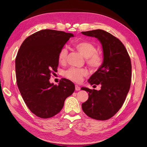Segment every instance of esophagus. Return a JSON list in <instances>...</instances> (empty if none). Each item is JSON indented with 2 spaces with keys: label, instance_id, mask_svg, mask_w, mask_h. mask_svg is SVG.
<instances>
[{
  "label": "esophagus",
  "instance_id": "34e87169",
  "mask_svg": "<svg viewBox=\"0 0 147 147\" xmlns=\"http://www.w3.org/2000/svg\"><path fill=\"white\" fill-rule=\"evenodd\" d=\"M75 90L76 91H80V87L78 85H75Z\"/></svg>",
  "mask_w": 147,
  "mask_h": 147
}]
</instances>
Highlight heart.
Segmentation results:
<instances>
[{"label":"heart","instance_id":"1","mask_svg":"<svg viewBox=\"0 0 147 147\" xmlns=\"http://www.w3.org/2000/svg\"><path fill=\"white\" fill-rule=\"evenodd\" d=\"M74 47L86 58V63L93 69H97L102 64V56L97 53L94 44L88 41H80L74 43ZM68 55L67 48L64 47L60 50L58 55V61L61 64L65 63ZM87 70L84 69L70 68L64 72V76L74 82H80L83 77L87 75Z\"/></svg>","mask_w":147,"mask_h":147}]
</instances>
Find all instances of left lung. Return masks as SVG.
<instances>
[{"label": "left lung", "instance_id": "obj_1", "mask_svg": "<svg viewBox=\"0 0 147 147\" xmlns=\"http://www.w3.org/2000/svg\"><path fill=\"white\" fill-rule=\"evenodd\" d=\"M82 34L95 37L103 50V63L89 78L92 84H101L100 90L82 87L88 92V99L82 104L83 112L89 117L107 120L121 109L129 91L131 82V62L125 47L118 38L101 29ZM96 86V85H94Z\"/></svg>", "mask_w": 147, "mask_h": 147}]
</instances>
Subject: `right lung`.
<instances>
[{
	"instance_id": "add662e5",
	"label": "right lung",
	"mask_w": 147,
	"mask_h": 147,
	"mask_svg": "<svg viewBox=\"0 0 147 147\" xmlns=\"http://www.w3.org/2000/svg\"><path fill=\"white\" fill-rule=\"evenodd\" d=\"M74 34L45 29L26 38L15 59L17 85L29 109L41 118L54 117L64 101L75 91L74 84L66 78L58 85L50 83L51 74L59 64L58 55Z\"/></svg>"
}]
</instances>
